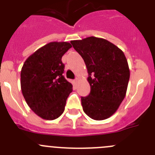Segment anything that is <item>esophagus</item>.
I'll use <instances>...</instances> for the list:
<instances>
[{
	"label": "esophagus",
	"mask_w": 155,
	"mask_h": 155,
	"mask_svg": "<svg viewBox=\"0 0 155 155\" xmlns=\"http://www.w3.org/2000/svg\"><path fill=\"white\" fill-rule=\"evenodd\" d=\"M78 81H79V79H78V78H76V79H75V80H74L75 84H76V83H77V82H78Z\"/></svg>",
	"instance_id": "esophagus-1"
}]
</instances>
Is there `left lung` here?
<instances>
[{"mask_svg": "<svg viewBox=\"0 0 155 155\" xmlns=\"http://www.w3.org/2000/svg\"><path fill=\"white\" fill-rule=\"evenodd\" d=\"M86 65L91 91L81 97L85 113L94 120L112 116L125 99L130 77L122 50L102 38L89 37L70 42Z\"/></svg>", "mask_w": 155, "mask_h": 155, "instance_id": "1", "label": "left lung"}]
</instances>
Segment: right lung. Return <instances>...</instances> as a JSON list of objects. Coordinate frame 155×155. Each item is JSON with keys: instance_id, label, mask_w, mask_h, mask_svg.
Here are the masks:
<instances>
[{"instance_id": "right-lung-1", "label": "right lung", "mask_w": 155, "mask_h": 155, "mask_svg": "<svg viewBox=\"0 0 155 155\" xmlns=\"http://www.w3.org/2000/svg\"><path fill=\"white\" fill-rule=\"evenodd\" d=\"M72 47L68 42H51L30 55L21 73L23 95L40 118L54 120L63 114L73 85L63 73L62 56Z\"/></svg>"}]
</instances>
